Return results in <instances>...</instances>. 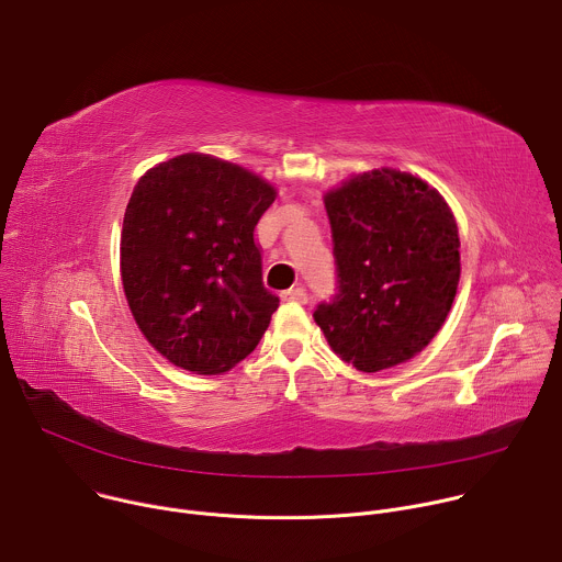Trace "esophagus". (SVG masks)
Wrapping results in <instances>:
<instances>
[{
  "label": "esophagus",
  "mask_w": 562,
  "mask_h": 562,
  "mask_svg": "<svg viewBox=\"0 0 562 562\" xmlns=\"http://www.w3.org/2000/svg\"><path fill=\"white\" fill-rule=\"evenodd\" d=\"M284 300H293V302H300V304H306L308 302V293L304 286H295V289H289L282 293Z\"/></svg>",
  "instance_id": "obj_1"
}]
</instances>
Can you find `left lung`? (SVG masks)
I'll use <instances>...</instances> for the list:
<instances>
[{"label": "left lung", "instance_id": "1", "mask_svg": "<svg viewBox=\"0 0 562 562\" xmlns=\"http://www.w3.org/2000/svg\"><path fill=\"white\" fill-rule=\"evenodd\" d=\"M338 293L313 319L358 371L407 362L445 325L460 280V239L445 198L393 169L325 195Z\"/></svg>", "mask_w": 562, "mask_h": 562}]
</instances>
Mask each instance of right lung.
<instances>
[{"label":"right lung","instance_id":"right-lung-1","mask_svg":"<svg viewBox=\"0 0 562 562\" xmlns=\"http://www.w3.org/2000/svg\"><path fill=\"white\" fill-rule=\"evenodd\" d=\"M276 189L224 159L184 153L148 169L122 226V284L144 338L176 367L224 373L265 336L280 297L265 289L256 224Z\"/></svg>","mask_w":562,"mask_h":562}]
</instances>
